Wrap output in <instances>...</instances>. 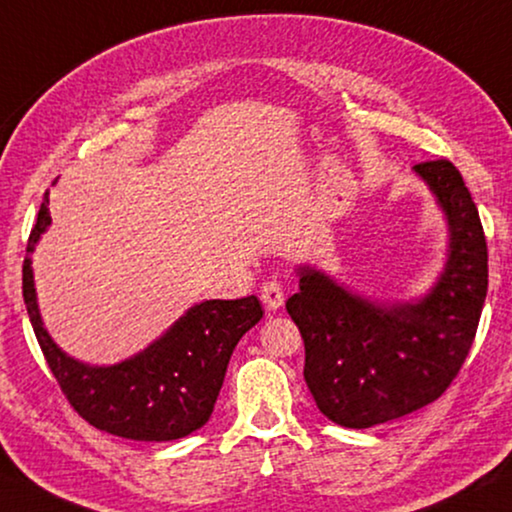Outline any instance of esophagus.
I'll return each mask as SVG.
<instances>
[{
	"instance_id": "1",
	"label": "esophagus",
	"mask_w": 512,
	"mask_h": 512,
	"mask_svg": "<svg viewBox=\"0 0 512 512\" xmlns=\"http://www.w3.org/2000/svg\"><path fill=\"white\" fill-rule=\"evenodd\" d=\"M261 300L270 311H277L283 304V286L277 279L265 281L261 286Z\"/></svg>"
}]
</instances>
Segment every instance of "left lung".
<instances>
[{
  "label": "left lung",
  "instance_id": "obj_1",
  "mask_svg": "<svg viewBox=\"0 0 512 512\" xmlns=\"http://www.w3.org/2000/svg\"><path fill=\"white\" fill-rule=\"evenodd\" d=\"M451 226V254L419 304L380 306L302 270L286 311L304 338V380L318 410L371 428L430 405L451 387L476 338L487 293V242L462 174L448 160L416 164Z\"/></svg>",
  "mask_w": 512,
  "mask_h": 512
}]
</instances>
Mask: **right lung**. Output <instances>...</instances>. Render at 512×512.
Listing matches in <instances>:
<instances>
[{
    "label": "right lung",
    "mask_w": 512,
    "mask_h": 512,
    "mask_svg": "<svg viewBox=\"0 0 512 512\" xmlns=\"http://www.w3.org/2000/svg\"><path fill=\"white\" fill-rule=\"evenodd\" d=\"M45 192L22 263V297L43 357L70 407L93 428L139 442H171L210 419L226 366L242 334L263 318L256 295L210 300L180 318L151 348L123 364L93 368L66 357L43 329L31 258L50 224Z\"/></svg>",
    "instance_id": "add662e5"
}]
</instances>
